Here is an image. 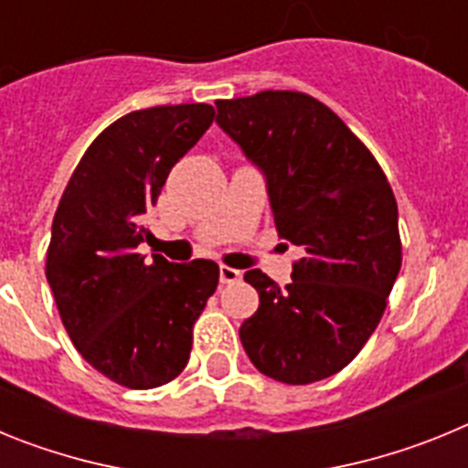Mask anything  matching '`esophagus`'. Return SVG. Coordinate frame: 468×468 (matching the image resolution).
I'll return each instance as SVG.
<instances>
[{
  "label": "esophagus",
  "instance_id": "esophagus-1",
  "mask_svg": "<svg viewBox=\"0 0 468 468\" xmlns=\"http://www.w3.org/2000/svg\"><path fill=\"white\" fill-rule=\"evenodd\" d=\"M241 279V271L231 270V267H220V283H234Z\"/></svg>",
  "mask_w": 468,
  "mask_h": 468
}]
</instances>
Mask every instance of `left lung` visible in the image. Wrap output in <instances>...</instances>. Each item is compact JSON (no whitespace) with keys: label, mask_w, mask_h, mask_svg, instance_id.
<instances>
[{"label":"left lung","mask_w":468,"mask_h":468,"mask_svg":"<svg viewBox=\"0 0 468 468\" xmlns=\"http://www.w3.org/2000/svg\"><path fill=\"white\" fill-rule=\"evenodd\" d=\"M215 123L264 177L291 283L250 270L260 295L239 337L260 373L312 384L354 361L400 270L399 208L375 156L333 110L295 90L218 101Z\"/></svg>","instance_id":"1"}]
</instances>
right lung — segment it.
I'll list each match as a JSON object with an SVG mask.
<instances>
[{
    "instance_id": "add662e5",
    "label": "right lung",
    "mask_w": 468,
    "mask_h": 468,
    "mask_svg": "<svg viewBox=\"0 0 468 468\" xmlns=\"http://www.w3.org/2000/svg\"><path fill=\"white\" fill-rule=\"evenodd\" d=\"M204 102L131 112L90 143L58 204L47 281L69 340L105 378L154 388L183 373L192 325L218 288L213 260L140 253L144 218L206 128Z\"/></svg>"
}]
</instances>
